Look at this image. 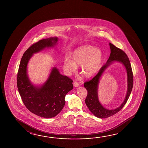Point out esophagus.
Returning a JSON list of instances; mask_svg holds the SVG:
<instances>
[{"instance_id": "34e87169", "label": "esophagus", "mask_w": 148, "mask_h": 148, "mask_svg": "<svg viewBox=\"0 0 148 148\" xmlns=\"http://www.w3.org/2000/svg\"><path fill=\"white\" fill-rule=\"evenodd\" d=\"M73 84H74V86H75V87H78V86H79V82H77V81H74V83H73Z\"/></svg>"}]
</instances>
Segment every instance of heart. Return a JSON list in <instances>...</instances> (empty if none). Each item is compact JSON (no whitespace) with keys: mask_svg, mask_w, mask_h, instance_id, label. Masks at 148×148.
<instances>
[{"mask_svg":"<svg viewBox=\"0 0 148 148\" xmlns=\"http://www.w3.org/2000/svg\"><path fill=\"white\" fill-rule=\"evenodd\" d=\"M71 59L63 61V68L68 75L75 72L80 65L81 73L87 78L96 75L102 67L104 55L99 49L91 45H84L71 53Z\"/></svg>","mask_w":148,"mask_h":148,"instance_id":"heart-1","label":"heart"}]
</instances>
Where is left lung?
<instances>
[{
  "label": "left lung",
  "instance_id": "1",
  "mask_svg": "<svg viewBox=\"0 0 148 148\" xmlns=\"http://www.w3.org/2000/svg\"><path fill=\"white\" fill-rule=\"evenodd\" d=\"M111 53L106 63L101 68L99 72L92 79L84 82V87L87 90V95L85 99L86 104L90 111L99 118H106L112 116L120 112L128 100L133 87V74L131 67V63L125 53L121 49L116 47L112 44L109 43ZM116 60L124 64L126 68L128 74V88L126 97L121 106L116 109L109 110L106 109L99 103L97 96V88L99 78L106 68L112 61Z\"/></svg>",
  "mask_w": 148,
  "mask_h": 148
}]
</instances>
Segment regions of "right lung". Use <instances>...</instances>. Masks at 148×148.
<instances>
[{
	"label": "right lung",
	"instance_id": "add662e5",
	"mask_svg": "<svg viewBox=\"0 0 148 148\" xmlns=\"http://www.w3.org/2000/svg\"><path fill=\"white\" fill-rule=\"evenodd\" d=\"M57 41V37L50 38L33 44L23 54L17 72V88L25 106L33 114L45 118L56 116L63 109L66 95L73 89V81L53 68L44 85L36 87L27 76V64L34 53L53 46Z\"/></svg>",
	"mask_w": 148,
	"mask_h": 148
}]
</instances>
